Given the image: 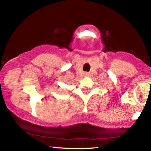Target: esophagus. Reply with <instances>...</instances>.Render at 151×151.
Returning a JSON list of instances; mask_svg holds the SVG:
<instances>
[{
    "label": "esophagus",
    "instance_id": "esophagus-1",
    "mask_svg": "<svg viewBox=\"0 0 151 151\" xmlns=\"http://www.w3.org/2000/svg\"><path fill=\"white\" fill-rule=\"evenodd\" d=\"M85 76H88V73H85Z\"/></svg>",
    "mask_w": 151,
    "mask_h": 151
}]
</instances>
